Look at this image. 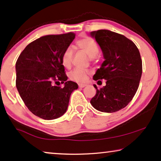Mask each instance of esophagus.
<instances>
[{"label": "esophagus", "mask_w": 161, "mask_h": 161, "mask_svg": "<svg viewBox=\"0 0 161 161\" xmlns=\"http://www.w3.org/2000/svg\"><path fill=\"white\" fill-rule=\"evenodd\" d=\"M78 86H79V88H83L86 86V84H84V83H79Z\"/></svg>", "instance_id": "1"}]
</instances>
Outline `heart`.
Wrapping results in <instances>:
<instances>
[{"instance_id": "b5f03b06", "label": "heart", "mask_w": 161, "mask_h": 161, "mask_svg": "<svg viewBox=\"0 0 161 161\" xmlns=\"http://www.w3.org/2000/svg\"><path fill=\"white\" fill-rule=\"evenodd\" d=\"M76 46L79 49L86 53L90 59L94 58L99 53V47L96 42L89 37H85L78 39L76 42ZM73 59V50L71 47H67L63 52L61 56V63L66 68L71 67ZM90 73L89 70L80 68H76L69 73V78L76 82H84L86 80L88 75Z\"/></svg>"}]
</instances>
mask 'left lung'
<instances>
[{
    "instance_id": "obj_1",
    "label": "left lung",
    "mask_w": 161,
    "mask_h": 161,
    "mask_svg": "<svg viewBox=\"0 0 161 161\" xmlns=\"http://www.w3.org/2000/svg\"><path fill=\"white\" fill-rule=\"evenodd\" d=\"M103 51L105 61L93 76L94 80H106L90 101L94 108L113 113L126 107L133 100L142 74V61L138 47L124 35L109 30L92 31Z\"/></svg>"
}]
</instances>
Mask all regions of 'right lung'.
<instances>
[{
    "label": "right lung",
    "instance_id": "1",
    "mask_svg": "<svg viewBox=\"0 0 161 161\" xmlns=\"http://www.w3.org/2000/svg\"><path fill=\"white\" fill-rule=\"evenodd\" d=\"M75 37L72 32L43 36L28 44L17 60V91L28 110L43 119L62 116L72 92L78 88L76 83L67 81L61 63L63 52ZM59 81L64 87L54 85Z\"/></svg>",
    "mask_w": 161,
    "mask_h": 161
}]
</instances>
